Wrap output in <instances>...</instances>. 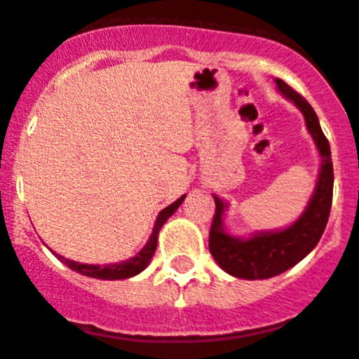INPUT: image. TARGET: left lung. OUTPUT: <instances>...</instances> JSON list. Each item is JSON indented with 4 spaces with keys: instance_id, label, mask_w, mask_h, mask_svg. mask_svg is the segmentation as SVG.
<instances>
[{
    "instance_id": "8db88e82",
    "label": "left lung",
    "mask_w": 359,
    "mask_h": 359,
    "mask_svg": "<svg viewBox=\"0 0 359 359\" xmlns=\"http://www.w3.org/2000/svg\"><path fill=\"white\" fill-rule=\"evenodd\" d=\"M277 89L290 98L305 117L309 133L312 135L321 154L318 184L304 214L287 228L279 231L254 233L250 238H236L224 231L226 203L214 196L215 214L208 235V250L219 266L238 279H270L286 272L304 259L323 236L330 217L333 200V163L328 138L325 137L314 109L304 96L298 95L284 80L276 79Z\"/></svg>"
}]
</instances>
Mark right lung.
<instances>
[{
    "label": "right lung",
    "mask_w": 359,
    "mask_h": 359,
    "mask_svg": "<svg viewBox=\"0 0 359 359\" xmlns=\"http://www.w3.org/2000/svg\"><path fill=\"white\" fill-rule=\"evenodd\" d=\"M184 198H186V194H184V196H180L179 200L173 201L172 205H168V207L163 208V210L159 212V215H158V219H156L154 229H152V235H151V238H149V242L145 243L144 249H142L140 252L137 254V256L130 257V259L121 261V263H114V264H103V266H102V264H83V263H79V261L66 259V257L59 256V254H55V252L54 254L57 256L59 261H62V263L66 264V266L72 268V270H75V272L82 273V276L93 277V279H103V280L130 279V277L140 273L142 270H144V268L147 266L149 263H151L152 256H154V252H156V247H158L159 229H161V226L165 224L166 221H168L170 215L175 214L177 208L182 205Z\"/></svg>",
    "instance_id": "add662e5"
}]
</instances>
